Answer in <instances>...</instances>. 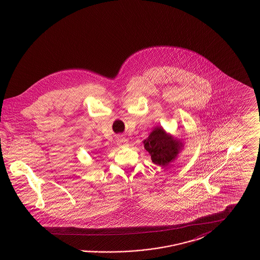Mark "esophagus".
I'll return each instance as SVG.
<instances>
[{
    "label": "esophagus",
    "mask_w": 260,
    "mask_h": 260,
    "mask_svg": "<svg viewBox=\"0 0 260 260\" xmlns=\"http://www.w3.org/2000/svg\"><path fill=\"white\" fill-rule=\"evenodd\" d=\"M117 144H118V146L121 148H123V147H126V146H128V141L123 137V136H119L118 137V139H117Z\"/></svg>",
    "instance_id": "34e87169"
}]
</instances>
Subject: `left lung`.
Wrapping results in <instances>:
<instances>
[{
    "label": "left lung",
    "mask_w": 260,
    "mask_h": 260,
    "mask_svg": "<svg viewBox=\"0 0 260 260\" xmlns=\"http://www.w3.org/2000/svg\"><path fill=\"white\" fill-rule=\"evenodd\" d=\"M143 145L151 156L152 161L165 168L177 158L184 148V141L182 142V140L167 133L161 126H156L143 140Z\"/></svg>",
    "instance_id": "1"
}]
</instances>
